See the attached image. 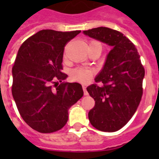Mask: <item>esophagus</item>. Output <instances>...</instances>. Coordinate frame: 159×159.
Listing matches in <instances>:
<instances>
[{
	"label": "esophagus",
	"mask_w": 159,
	"mask_h": 159,
	"mask_svg": "<svg viewBox=\"0 0 159 159\" xmlns=\"http://www.w3.org/2000/svg\"><path fill=\"white\" fill-rule=\"evenodd\" d=\"M83 90H84V95H88V92H87L86 87H85V86H83Z\"/></svg>",
	"instance_id": "1"
}]
</instances>
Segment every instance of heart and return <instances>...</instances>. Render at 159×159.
<instances>
[{"instance_id":"obj_1","label":"heart","mask_w":159,"mask_h":159,"mask_svg":"<svg viewBox=\"0 0 159 159\" xmlns=\"http://www.w3.org/2000/svg\"><path fill=\"white\" fill-rule=\"evenodd\" d=\"M98 45L102 48V45L99 42L97 41H91L89 43V46ZM93 71L90 69L86 68H76L73 70L71 73V77L73 80L80 82L81 84H88L92 80L93 76Z\"/></svg>"}]
</instances>
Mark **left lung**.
<instances>
[{
  "mask_svg": "<svg viewBox=\"0 0 159 159\" xmlns=\"http://www.w3.org/2000/svg\"><path fill=\"white\" fill-rule=\"evenodd\" d=\"M84 33L113 48L95 79L102 86L92 84L87 91L95 101L88 113L91 124L101 131H117L128 123L139 105L145 70L134 43L119 31L99 27Z\"/></svg>",
  "mask_w": 159,
  "mask_h": 159,
  "instance_id": "8db88e82",
  "label": "left lung"
}]
</instances>
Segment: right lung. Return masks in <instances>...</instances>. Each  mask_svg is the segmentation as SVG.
<instances>
[{
	"mask_svg": "<svg viewBox=\"0 0 159 159\" xmlns=\"http://www.w3.org/2000/svg\"><path fill=\"white\" fill-rule=\"evenodd\" d=\"M80 32L43 29L19 48L12 71V96L24 121L36 131L63 128L68 109L84 95L78 83L62 82L67 76L62 72L64 47Z\"/></svg>",
	"mask_w": 159,
	"mask_h": 159,
	"instance_id": "1",
	"label": "right lung"
}]
</instances>
